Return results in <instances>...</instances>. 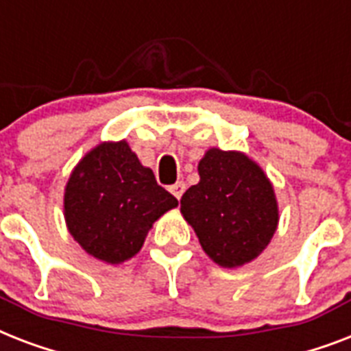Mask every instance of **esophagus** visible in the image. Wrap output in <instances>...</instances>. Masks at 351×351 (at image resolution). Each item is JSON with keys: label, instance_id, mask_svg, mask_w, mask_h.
Returning a JSON list of instances; mask_svg holds the SVG:
<instances>
[{"label": "esophagus", "instance_id": "obj_1", "mask_svg": "<svg viewBox=\"0 0 351 351\" xmlns=\"http://www.w3.org/2000/svg\"><path fill=\"white\" fill-rule=\"evenodd\" d=\"M169 191L173 193L176 198H180L182 195H184V191H186V184H184V182H176V184H173V186L169 187Z\"/></svg>", "mask_w": 351, "mask_h": 351}]
</instances>
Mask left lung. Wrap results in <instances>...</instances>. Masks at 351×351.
I'll return each mask as SVG.
<instances>
[{
	"label": "left lung",
	"mask_w": 351,
	"mask_h": 351,
	"mask_svg": "<svg viewBox=\"0 0 351 351\" xmlns=\"http://www.w3.org/2000/svg\"><path fill=\"white\" fill-rule=\"evenodd\" d=\"M200 182L184 193L180 211L204 251L224 267L242 266L264 251L278 211L264 171L245 154L209 149L198 164Z\"/></svg>",
	"instance_id": "obj_1"
}]
</instances>
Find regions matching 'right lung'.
Segmentation results:
<instances>
[{"instance_id":"right-lung-1","label":"right lung","mask_w":351,"mask_h":351,"mask_svg":"<svg viewBox=\"0 0 351 351\" xmlns=\"http://www.w3.org/2000/svg\"><path fill=\"white\" fill-rule=\"evenodd\" d=\"M176 206L125 142L101 143L85 154L65 189L69 231L109 264L136 255L154 220Z\"/></svg>"}]
</instances>
